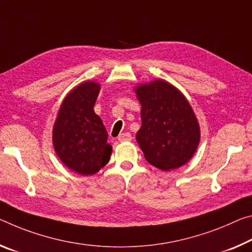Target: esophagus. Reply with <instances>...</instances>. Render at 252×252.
I'll list each match as a JSON object with an SVG mask.
<instances>
[{
  "label": "esophagus",
  "instance_id": "1",
  "mask_svg": "<svg viewBox=\"0 0 252 252\" xmlns=\"http://www.w3.org/2000/svg\"><path fill=\"white\" fill-rule=\"evenodd\" d=\"M131 139H132V135H131L129 132H126V133H121L119 134L118 137V140L119 141H130Z\"/></svg>",
  "mask_w": 252,
  "mask_h": 252
}]
</instances>
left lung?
I'll list each match as a JSON object with an SVG mask.
<instances>
[{
    "label": "left lung",
    "instance_id": "obj_1",
    "mask_svg": "<svg viewBox=\"0 0 252 252\" xmlns=\"http://www.w3.org/2000/svg\"><path fill=\"white\" fill-rule=\"evenodd\" d=\"M134 93L141 104V127L135 139L146 160L165 171L189 162L201 130L185 95L163 79L137 85Z\"/></svg>",
    "mask_w": 252,
    "mask_h": 252
}]
</instances>
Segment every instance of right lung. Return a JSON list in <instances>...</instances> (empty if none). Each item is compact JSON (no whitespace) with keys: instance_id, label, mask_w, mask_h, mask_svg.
<instances>
[{"instance_id":"add662e5","label":"right lung","mask_w":252,"mask_h":252,"mask_svg":"<svg viewBox=\"0 0 252 252\" xmlns=\"http://www.w3.org/2000/svg\"><path fill=\"white\" fill-rule=\"evenodd\" d=\"M101 84L75 86L61 105L53 129V145L67 168L83 176L96 174L110 160L112 146L102 119L94 112Z\"/></svg>"}]
</instances>
